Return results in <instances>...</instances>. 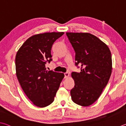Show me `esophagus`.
Masks as SVG:
<instances>
[{
    "mask_svg": "<svg viewBox=\"0 0 126 126\" xmlns=\"http://www.w3.org/2000/svg\"><path fill=\"white\" fill-rule=\"evenodd\" d=\"M69 76V74L68 73H64V78H67Z\"/></svg>",
    "mask_w": 126,
    "mask_h": 126,
    "instance_id": "1",
    "label": "esophagus"
}]
</instances>
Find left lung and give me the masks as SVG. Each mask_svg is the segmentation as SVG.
<instances>
[{
	"mask_svg": "<svg viewBox=\"0 0 126 126\" xmlns=\"http://www.w3.org/2000/svg\"><path fill=\"white\" fill-rule=\"evenodd\" d=\"M75 52V64L80 72H72L73 101L82 106L92 105L107 85L112 72L111 53L107 46L89 33H66Z\"/></svg>",
	"mask_w": 126,
	"mask_h": 126,
	"instance_id": "left-lung-1",
	"label": "left lung"
}]
</instances>
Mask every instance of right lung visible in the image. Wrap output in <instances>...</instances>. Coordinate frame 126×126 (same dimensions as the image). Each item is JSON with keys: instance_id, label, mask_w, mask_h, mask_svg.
Returning <instances> with one entry per match:
<instances>
[{"instance_id": "obj_1", "label": "right lung", "mask_w": 126, "mask_h": 126, "mask_svg": "<svg viewBox=\"0 0 126 126\" xmlns=\"http://www.w3.org/2000/svg\"><path fill=\"white\" fill-rule=\"evenodd\" d=\"M64 32H47L29 38L15 57L16 73L27 97L39 107L53 102L63 79V73L47 70L46 65L52 61L51 48Z\"/></svg>"}]
</instances>
